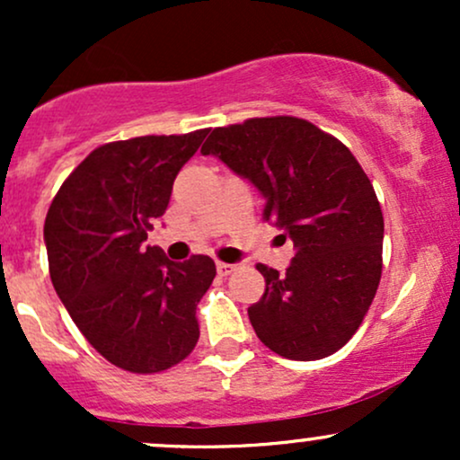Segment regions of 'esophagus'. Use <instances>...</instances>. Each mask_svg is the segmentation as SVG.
Segmentation results:
<instances>
[{
  "label": "esophagus",
  "instance_id": "34e87169",
  "mask_svg": "<svg viewBox=\"0 0 460 460\" xmlns=\"http://www.w3.org/2000/svg\"><path fill=\"white\" fill-rule=\"evenodd\" d=\"M216 270H218L220 277H229V274L235 270V266H234V263H225V261H218V263H216Z\"/></svg>",
  "mask_w": 460,
  "mask_h": 460
}]
</instances>
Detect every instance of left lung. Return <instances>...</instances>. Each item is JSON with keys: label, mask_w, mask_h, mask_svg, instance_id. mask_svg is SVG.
<instances>
[{"label": "left lung", "mask_w": 460, "mask_h": 460, "mask_svg": "<svg viewBox=\"0 0 460 460\" xmlns=\"http://www.w3.org/2000/svg\"><path fill=\"white\" fill-rule=\"evenodd\" d=\"M203 155L220 157L266 199L263 220L294 242L279 274L257 263L266 292L248 307L272 352L315 361L355 335L383 272V212L350 149L296 116H261L216 128Z\"/></svg>", "instance_id": "left-lung-1"}]
</instances>
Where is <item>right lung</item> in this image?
I'll list each match as a JSON object with an SVG mask.
<instances>
[{"label": "right lung", "mask_w": 460, "mask_h": 460, "mask_svg": "<svg viewBox=\"0 0 460 460\" xmlns=\"http://www.w3.org/2000/svg\"><path fill=\"white\" fill-rule=\"evenodd\" d=\"M205 136L208 129H197L97 146L47 212L58 296L88 344L125 372H164L199 341L197 305L216 277L214 260L192 255L175 263L145 240Z\"/></svg>", "instance_id": "right-lung-1"}]
</instances>
